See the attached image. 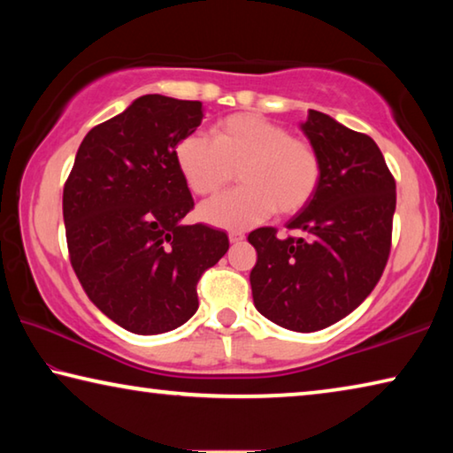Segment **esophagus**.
Listing matches in <instances>:
<instances>
[{
    "label": "esophagus",
    "mask_w": 453,
    "mask_h": 453,
    "mask_svg": "<svg viewBox=\"0 0 453 453\" xmlns=\"http://www.w3.org/2000/svg\"><path fill=\"white\" fill-rule=\"evenodd\" d=\"M243 240H245L243 232H229V242H232V243H240Z\"/></svg>",
    "instance_id": "34e87169"
}]
</instances>
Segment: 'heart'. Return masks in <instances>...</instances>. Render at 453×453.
Instances as JSON below:
<instances>
[{"mask_svg": "<svg viewBox=\"0 0 453 453\" xmlns=\"http://www.w3.org/2000/svg\"><path fill=\"white\" fill-rule=\"evenodd\" d=\"M175 165L197 196H213L237 178L234 191L199 208L205 224L245 229L278 210L296 216L310 205L321 181V159L310 142L259 113H234L211 127V140L188 134L175 145Z\"/></svg>", "mask_w": 453, "mask_h": 453, "instance_id": "b5f03b06", "label": "heart"}]
</instances>
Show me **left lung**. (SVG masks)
I'll use <instances>...</instances> for the list:
<instances>
[{"mask_svg":"<svg viewBox=\"0 0 453 453\" xmlns=\"http://www.w3.org/2000/svg\"><path fill=\"white\" fill-rule=\"evenodd\" d=\"M321 159L310 205L286 227L248 235L257 251L250 273L257 311L291 332H318L354 311L388 264L395 181L370 135L310 110L300 126Z\"/></svg>","mask_w":453,"mask_h":453,"instance_id":"obj_1","label":"left lung"}]
</instances>
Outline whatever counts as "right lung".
Returning <instances> with one entry per match:
<instances>
[{
    "instance_id": "1",
    "label": "right lung",
    "mask_w": 453,
    "mask_h": 453,
    "mask_svg": "<svg viewBox=\"0 0 453 453\" xmlns=\"http://www.w3.org/2000/svg\"><path fill=\"white\" fill-rule=\"evenodd\" d=\"M202 102L142 96L96 126L64 188L73 272L127 332H172L197 311V281L226 256V232L186 226L194 208L175 145L202 124Z\"/></svg>"
}]
</instances>
